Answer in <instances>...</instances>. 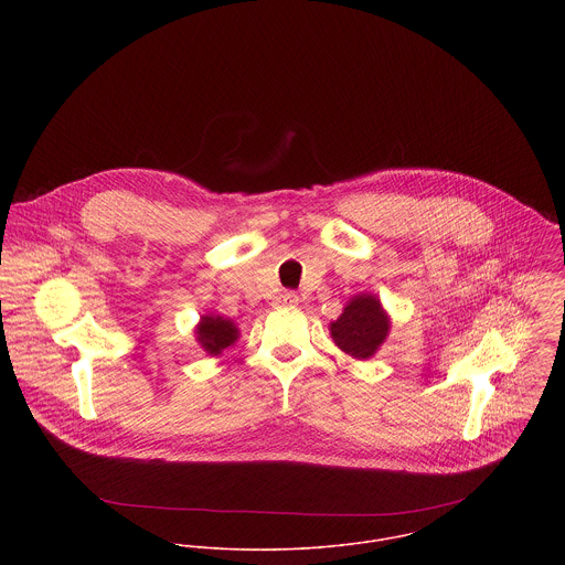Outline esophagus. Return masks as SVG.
<instances>
[{
  "instance_id": "esophagus-1",
  "label": "esophagus",
  "mask_w": 565,
  "mask_h": 565,
  "mask_svg": "<svg viewBox=\"0 0 565 565\" xmlns=\"http://www.w3.org/2000/svg\"><path fill=\"white\" fill-rule=\"evenodd\" d=\"M298 305V296L294 291H282L276 298V307H296Z\"/></svg>"
}]
</instances>
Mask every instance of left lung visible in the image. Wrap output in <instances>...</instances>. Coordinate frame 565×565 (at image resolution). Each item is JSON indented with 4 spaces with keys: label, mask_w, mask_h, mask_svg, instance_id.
<instances>
[{
    "label": "left lung",
    "mask_w": 565,
    "mask_h": 565,
    "mask_svg": "<svg viewBox=\"0 0 565 565\" xmlns=\"http://www.w3.org/2000/svg\"><path fill=\"white\" fill-rule=\"evenodd\" d=\"M390 332V320L374 296H356L343 309L341 318L330 323L334 343L354 359H370Z\"/></svg>",
    "instance_id": "obj_1"
}]
</instances>
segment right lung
Segmentation results:
<instances>
[{"instance_id":"right-lung-1","label":"right lung","mask_w":565,"mask_h":565,"mask_svg":"<svg viewBox=\"0 0 565 565\" xmlns=\"http://www.w3.org/2000/svg\"><path fill=\"white\" fill-rule=\"evenodd\" d=\"M235 323L220 318V316H204L198 326V341L211 354H220L224 348L233 345L237 339Z\"/></svg>"}]
</instances>
